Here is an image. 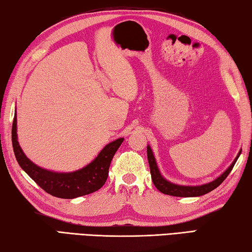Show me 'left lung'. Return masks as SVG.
<instances>
[{
  "instance_id": "left-lung-1",
  "label": "left lung",
  "mask_w": 252,
  "mask_h": 252,
  "mask_svg": "<svg viewBox=\"0 0 252 252\" xmlns=\"http://www.w3.org/2000/svg\"><path fill=\"white\" fill-rule=\"evenodd\" d=\"M147 153H148V161H149V165H150V172H151V177H152V182L153 185L156 186V188L160 192L168 194V195H173V197H200V195H203L210 191L215 190L217 187H219L221 183L224 181V179L228 177V174L231 172V170L233 168V165L236 164V162L238 160L239 156H240L241 152H239V155L237 156L236 159L232 162V164L225 170V172H223L219 178H217L215 181L209 182L207 185L203 186H197V187H189V186H179V185H174V183H171L165 180L164 178H162V176L159 172V169L157 167V162L155 160V157H153V153L150 147H147Z\"/></svg>"
}]
</instances>
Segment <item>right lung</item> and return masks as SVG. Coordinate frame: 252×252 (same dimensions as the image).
Returning <instances> with one entry per match:
<instances>
[{
  "mask_svg": "<svg viewBox=\"0 0 252 252\" xmlns=\"http://www.w3.org/2000/svg\"><path fill=\"white\" fill-rule=\"evenodd\" d=\"M123 138L109 143L99 156L83 169L71 173H57L37 167L30 161L20 148L16 136V114L12 126V144L20 167L32 178L45 192L62 199H73L101 189L108 179L110 163Z\"/></svg>",
  "mask_w": 252,
  "mask_h": 252,
  "instance_id": "1",
  "label": "right lung"
}]
</instances>
